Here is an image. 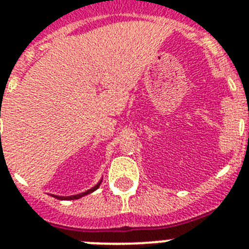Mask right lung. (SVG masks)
<instances>
[{"mask_svg": "<svg viewBox=\"0 0 249 249\" xmlns=\"http://www.w3.org/2000/svg\"><path fill=\"white\" fill-rule=\"evenodd\" d=\"M101 182H102V179H101V181H99V182H98L97 185L93 186L91 189L86 190L85 193L76 194V195H71V196H59V195H54V194H53L52 196H54V197H55V199H59V200H76V199H80V197L85 196V195H88V194H90V193H93V191H95V190H97L98 187H99V185H101Z\"/></svg>", "mask_w": 249, "mask_h": 249, "instance_id": "obj_1", "label": "right lung"}]
</instances>
